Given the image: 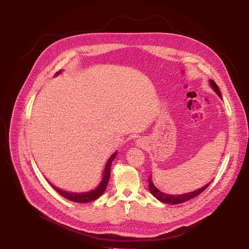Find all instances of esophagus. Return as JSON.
Wrapping results in <instances>:
<instances>
[{
	"instance_id": "esophagus-1",
	"label": "esophagus",
	"mask_w": 249,
	"mask_h": 249,
	"mask_svg": "<svg viewBox=\"0 0 249 249\" xmlns=\"http://www.w3.org/2000/svg\"><path fill=\"white\" fill-rule=\"evenodd\" d=\"M137 145H138V146H142V145H143V142H142V140H138V141H137Z\"/></svg>"
}]
</instances>
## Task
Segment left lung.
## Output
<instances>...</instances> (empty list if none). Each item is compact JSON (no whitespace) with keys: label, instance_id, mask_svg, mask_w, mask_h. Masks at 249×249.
<instances>
[{"label":"left lung","instance_id":"left-lung-1","mask_svg":"<svg viewBox=\"0 0 249 249\" xmlns=\"http://www.w3.org/2000/svg\"><path fill=\"white\" fill-rule=\"evenodd\" d=\"M210 84L211 86L213 87V90L216 92V94L221 97V94H220V91L218 89V86L215 84V82L213 80H210ZM148 185H149V191L150 193L153 195V196H155L158 200L164 202V203H168V204H179V203H182V202H185L191 198H194L196 196H197L198 195H200L209 185L210 183H208L207 185H205L204 187L196 190V191H194V192H191V193H188V194H183V195H177V196H173V195H167V194H164L162 192H160L152 183V180L150 177L148 178Z\"/></svg>","mask_w":249,"mask_h":249}]
</instances>
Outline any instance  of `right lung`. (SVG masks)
Returning <instances> with one entry per match:
<instances>
[{"label": "right lung", "instance_id": "right-lung-1", "mask_svg": "<svg viewBox=\"0 0 249 249\" xmlns=\"http://www.w3.org/2000/svg\"><path fill=\"white\" fill-rule=\"evenodd\" d=\"M61 71H57L55 74H58ZM116 154L117 152H115L114 154H112V156L108 159L107 161V166H106V169H105V175H104V178L102 180V182L100 183V185L98 186L97 189H95L94 191H91V192H88V193H81V194H74V193H70V192H65V191H62L60 189H57L56 187H54L53 185V188L58 193L60 194L62 196H64L65 198L73 201V202H79V203H86V202H91V201H94L96 200L98 197H100L104 193L105 191L107 190V183L109 181V178H110V167H111V163L112 161L114 160V158L116 157Z\"/></svg>", "mask_w": 249, "mask_h": 249}]
</instances>
